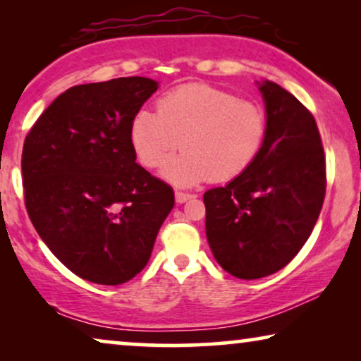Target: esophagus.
I'll return each mask as SVG.
<instances>
[{
	"instance_id": "esophagus-1",
	"label": "esophagus",
	"mask_w": 361,
	"mask_h": 361,
	"mask_svg": "<svg viewBox=\"0 0 361 361\" xmlns=\"http://www.w3.org/2000/svg\"><path fill=\"white\" fill-rule=\"evenodd\" d=\"M195 199L194 194H189V192H182V190H176V202L177 204H184V202Z\"/></svg>"
}]
</instances>
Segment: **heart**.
Masks as SVG:
<instances>
[{"mask_svg": "<svg viewBox=\"0 0 361 361\" xmlns=\"http://www.w3.org/2000/svg\"><path fill=\"white\" fill-rule=\"evenodd\" d=\"M156 110L141 108L133 115V149L141 164L152 169L182 145L185 151L164 169L167 179L179 185L210 177L236 179L255 164L268 135L263 108L207 83H187L164 93Z\"/></svg>", "mask_w": 361, "mask_h": 361, "instance_id": "1", "label": "heart"}]
</instances>
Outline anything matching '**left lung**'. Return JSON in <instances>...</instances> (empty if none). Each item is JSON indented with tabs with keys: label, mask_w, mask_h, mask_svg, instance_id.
Wrapping results in <instances>:
<instances>
[{
	"label": "left lung",
	"mask_w": 361,
	"mask_h": 361,
	"mask_svg": "<svg viewBox=\"0 0 361 361\" xmlns=\"http://www.w3.org/2000/svg\"><path fill=\"white\" fill-rule=\"evenodd\" d=\"M268 135L258 159L204 194L207 240L216 263L240 279L283 269L312 233L327 187L312 113L278 83H261Z\"/></svg>",
	"instance_id": "obj_1"
}]
</instances>
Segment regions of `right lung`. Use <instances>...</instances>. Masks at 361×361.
<instances>
[{
  "instance_id": "1",
  "label": "right lung",
  "mask_w": 361,
  "mask_h": 361,
  "mask_svg": "<svg viewBox=\"0 0 361 361\" xmlns=\"http://www.w3.org/2000/svg\"><path fill=\"white\" fill-rule=\"evenodd\" d=\"M157 90L146 77L68 88L23 146L24 204L54 256L78 278L116 286L149 261L174 190L136 162L131 118Z\"/></svg>"
}]
</instances>
